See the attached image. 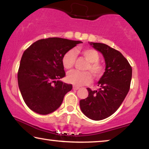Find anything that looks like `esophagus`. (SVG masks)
<instances>
[{
  "label": "esophagus",
  "instance_id": "34e87169",
  "mask_svg": "<svg viewBox=\"0 0 149 149\" xmlns=\"http://www.w3.org/2000/svg\"><path fill=\"white\" fill-rule=\"evenodd\" d=\"M72 88H73V89H74V90H77V89H79V87H77V86H75V85H74Z\"/></svg>",
  "mask_w": 149,
  "mask_h": 149
}]
</instances>
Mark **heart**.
<instances>
[{
	"instance_id": "heart-1",
	"label": "heart",
	"mask_w": 149,
	"mask_h": 149,
	"mask_svg": "<svg viewBox=\"0 0 149 149\" xmlns=\"http://www.w3.org/2000/svg\"><path fill=\"white\" fill-rule=\"evenodd\" d=\"M82 56L88 61L84 68L87 71L72 70L68 73L66 77L68 83L77 86L88 84L91 81V75L95 79H99L104 74L105 66L99 62L100 55L96 50L92 48H85L80 50ZM76 61V54L73 49H70L63 55L62 64L65 69L72 68Z\"/></svg>"
}]
</instances>
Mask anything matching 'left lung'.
<instances>
[{"instance_id": "left-lung-1", "label": "left lung", "mask_w": 149, "mask_h": 149, "mask_svg": "<svg viewBox=\"0 0 149 149\" xmlns=\"http://www.w3.org/2000/svg\"><path fill=\"white\" fill-rule=\"evenodd\" d=\"M105 59V73L98 82L97 90L87 88L89 95L81 100L80 107L89 119L99 121L113 115L123 102L130 88L132 69L119 51L107 45L91 42Z\"/></svg>"}]
</instances>
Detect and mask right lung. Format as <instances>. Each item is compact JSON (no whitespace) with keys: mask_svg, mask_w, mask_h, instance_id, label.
Wrapping results in <instances>:
<instances>
[{"mask_svg":"<svg viewBox=\"0 0 149 149\" xmlns=\"http://www.w3.org/2000/svg\"><path fill=\"white\" fill-rule=\"evenodd\" d=\"M79 40L62 38L38 40L24 51L17 72L19 88L30 109L47 115L58 109L71 84L59 81L66 76L62 58Z\"/></svg>","mask_w":149,"mask_h":149,"instance_id":"add662e5","label":"right lung"}]
</instances>
